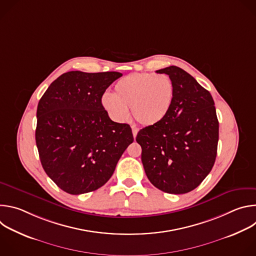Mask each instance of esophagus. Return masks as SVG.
<instances>
[{"label": "esophagus", "instance_id": "1", "mask_svg": "<svg viewBox=\"0 0 256 256\" xmlns=\"http://www.w3.org/2000/svg\"><path fill=\"white\" fill-rule=\"evenodd\" d=\"M132 136H134V138H136V134H138V128L136 126H132Z\"/></svg>", "mask_w": 256, "mask_h": 256}]
</instances>
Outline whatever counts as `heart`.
<instances>
[{
  "label": "heart",
  "instance_id": "obj_1",
  "mask_svg": "<svg viewBox=\"0 0 256 256\" xmlns=\"http://www.w3.org/2000/svg\"><path fill=\"white\" fill-rule=\"evenodd\" d=\"M174 99V85L164 74L132 72L114 85V94L105 93L101 105L110 118L124 122L130 118L128 108L138 122L153 126L168 114Z\"/></svg>",
  "mask_w": 256,
  "mask_h": 256
}]
</instances>
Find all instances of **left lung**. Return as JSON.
Masks as SVG:
<instances>
[{
    "mask_svg": "<svg viewBox=\"0 0 256 256\" xmlns=\"http://www.w3.org/2000/svg\"><path fill=\"white\" fill-rule=\"evenodd\" d=\"M156 72L171 78L173 103L166 118L142 128L136 140L151 184L167 194H186L202 184L214 164L218 140L214 102L184 70L170 66Z\"/></svg>",
    "mask_w": 256,
    "mask_h": 256,
    "instance_id": "8db88e82",
    "label": "left lung"
}]
</instances>
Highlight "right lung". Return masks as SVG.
<instances>
[{
	"label": "right lung",
	"mask_w": 256,
	"mask_h": 256,
	"mask_svg": "<svg viewBox=\"0 0 256 256\" xmlns=\"http://www.w3.org/2000/svg\"><path fill=\"white\" fill-rule=\"evenodd\" d=\"M118 72H68L38 106L35 140L42 165L64 192L82 194L104 186L134 142L132 128L109 118L101 105Z\"/></svg>",
	"instance_id": "add662e5"
}]
</instances>
